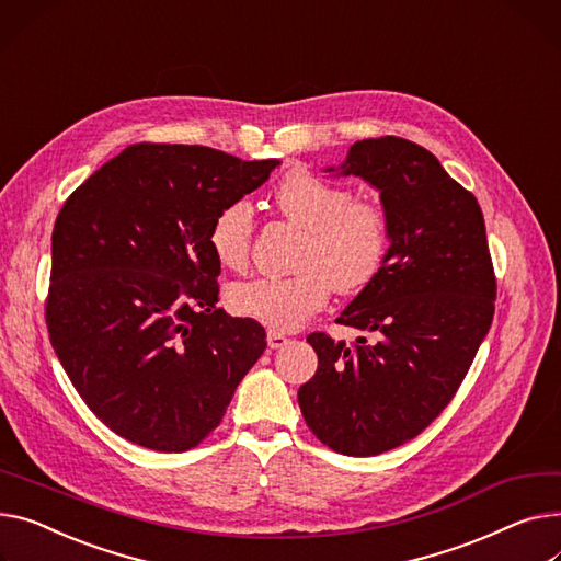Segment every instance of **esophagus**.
<instances>
[{"instance_id": "1", "label": "esophagus", "mask_w": 561, "mask_h": 561, "mask_svg": "<svg viewBox=\"0 0 561 561\" xmlns=\"http://www.w3.org/2000/svg\"><path fill=\"white\" fill-rule=\"evenodd\" d=\"M286 343H288V335H286V333L275 331V329L268 331V345H271L273 350H279V347H284Z\"/></svg>"}]
</instances>
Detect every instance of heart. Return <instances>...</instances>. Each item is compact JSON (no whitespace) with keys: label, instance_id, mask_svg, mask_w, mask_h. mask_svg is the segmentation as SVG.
<instances>
[{"label":"heart","instance_id":"1","mask_svg":"<svg viewBox=\"0 0 561 561\" xmlns=\"http://www.w3.org/2000/svg\"><path fill=\"white\" fill-rule=\"evenodd\" d=\"M277 211L305 232L295 275L232 286L228 302L237 316L275 331L302 327L331 290L354 295L375 282L390 254L392 226L383 205L354 201L345 186L295 171L275 190ZM209 248L222 268L243 271L252 241V209L245 201L222 207L209 228Z\"/></svg>","mask_w":561,"mask_h":561}]
</instances>
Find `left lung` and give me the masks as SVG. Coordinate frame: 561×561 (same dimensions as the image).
<instances>
[{
	"label": "left lung",
	"instance_id": "left-lung-1",
	"mask_svg": "<svg viewBox=\"0 0 561 561\" xmlns=\"http://www.w3.org/2000/svg\"><path fill=\"white\" fill-rule=\"evenodd\" d=\"M331 171L381 196L392 245L381 275L335 320L375 343L309 333L318 369L297 390L313 435L367 458L417 437L449 405L494 318L496 277L480 205L415 141H356Z\"/></svg>",
	"mask_w": 561,
	"mask_h": 561
}]
</instances>
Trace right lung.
I'll return each instance as SVG.
<instances>
[{
  "label": "right lung",
  "mask_w": 561,
  "mask_h": 561,
  "mask_svg": "<svg viewBox=\"0 0 561 561\" xmlns=\"http://www.w3.org/2000/svg\"><path fill=\"white\" fill-rule=\"evenodd\" d=\"M277 164L144 141L65 201L51 234L49 341L88 408L124 439L192 449L264 354V327L218 307L207 237L214 216Z\"/></svg>",
  "instance_id": "add662e5"
}]
</instances>
